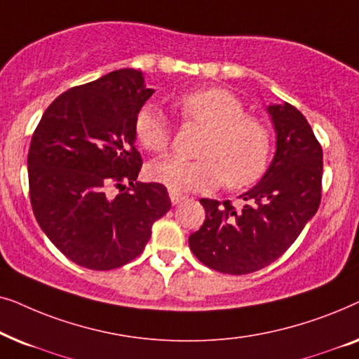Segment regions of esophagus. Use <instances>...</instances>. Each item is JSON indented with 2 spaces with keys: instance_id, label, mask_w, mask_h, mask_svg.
<instances>
[{
  "instance_id": "esophagus-1",
  "label": "esophagus",
  "mask_w": 359,
  "mask_h": 359,
  "mask_svg": "<svg viewBox=\"0 0 359 359\" xmlns=\"http://www.w3.org/2000/svg\"><path fill=\"white\" fill-rule=\"evenodd\" d=\"M170 199H171V203H173V205H178L186 199V196L180 194V193H175V191H170Z\"/></svg>"
}]
</instances>
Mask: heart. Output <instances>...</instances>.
I'll return each instance as SVG.
<instances>
[{
	"label": "heart",
	"instance_id": "heart-1",
	"mask_svg": "<svg viewBox=\"0 0 359 359\" xmlns=\"http://www.w3.org/2000/svg\"><path fill=\"white\" fill-rule=\"evenodd\" d=\"M184 122L208 129L198 160L176 156L151 161L147 175L175 193L210 191L222 183L242 189L262 178L271 151V135L258 117L245 114L238 96L224 88H203L175 100ZM134 134L147 151L160 154L171 142L170 122L156 104H144L135 114Z\"/></svg>",
	"mask_w": 359,
	"mask_h": 359
}]
</instances>
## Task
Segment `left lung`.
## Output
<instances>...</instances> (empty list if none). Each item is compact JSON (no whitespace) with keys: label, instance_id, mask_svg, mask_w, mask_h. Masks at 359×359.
<instances>
[{"label":"left lung","instance_id":"left-lung-1","mask_svg":"<svg viewBox=\"0 0 359 359\" xmlns=\"http://www.w3.org/2000/svg\"><path fill=\"white\" fill-rule=\"evenodd\" d=\"M276 154L262 180L240 198L243 208L201 199L205 220L189 248L205 266L225 274L258 271L281 257L316 215L322 199V147L301 111L268 106Z\"/></svg>","mask_w":359,"mask_h":359}]
</instances>
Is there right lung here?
<instances>
[{
  "mask_svg": "<svg viewBox=\"0 0 359 359\" xmlns=\"http://www.w3.org/2000/svg\"><path fill=\"white\" fill-rule=\"evenodd\" d=\"M151 95L144 73L122 68L62 93L34 130L27 155L34 215L83 268L107 271L132 262L171 208L163 184L135 181L142 156L134 119Z\"/></svg>",
  "mask_w": 359,
  "mask_h": 359,
  "instance_id": "obj_1",
  "label": "right lung"
}]
</instances>
